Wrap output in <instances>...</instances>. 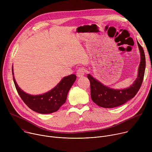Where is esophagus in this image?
<instances>
[{
  "label": "esophagus",
  "instance_id": "esophagus-1",
  "mask_svg": "<svg viewBox=\"0 0 152 152\" xmlns=\"http://www.w3.org/2000/svg\"><path fill=\"white\" fill-rule=\"evenodd\" d=\"M85 69L82 67H80L78 69V70H77V72H76V75L77 77H82L84 75H85Z\"/></svg>",
  "mask_w": 152,
  "mask_h": 152
}]
</instances>
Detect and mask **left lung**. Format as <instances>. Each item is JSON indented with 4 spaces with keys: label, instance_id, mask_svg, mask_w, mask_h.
Returning a JSON list of instances; mask_svg holds the SVG:
<instances>
[{
    "label": "left lung",
    "instance_id": "left-lung-1",
    "mask_svg": "<svg viewBox=\"0 0 152 152\" xmlns=\"http://www.w3.org/2000/svg\"><path fill=\"white\" fill-rule=\"evenodd\" d=\"M140 53V63L138 75L132 85L124 89H114L104 85L88 74L87 77L91 85L92 100L98 106L105 108H113L126 103L134 98L139 91L144 79L145 69V57L144 50L137 41Z\"/></svg>",
    "mask_w": 152,
    "mask_h": 152
}]
</instances>
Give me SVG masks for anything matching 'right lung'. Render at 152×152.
Instances as JSON below:
<instances>
[{
	"label": "right lung",
	"instance_id": "right-lung-1",
	"mask_svg": "<svg viewBox=\"0 0 152 152\" xmlns=\"http://www.w3.org/2000/svg\"><path fill=\"white\" fill-rule=\"evenodd\" d=\"M13 80L16 90L25 104L32 111L39 114H51L57 111L66 103L68 93L76 79L75 75L63 77L56 86L49 91L38 95L29 94L21 90L17 83L14 76Z\"/></svg>",
	"mask_w": 152,
	"mask_h": 152
}]
</instances>
